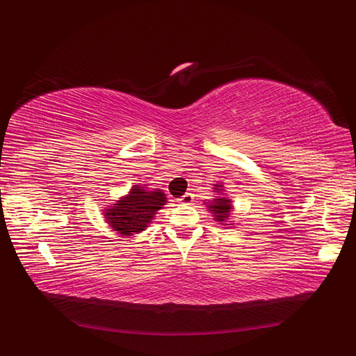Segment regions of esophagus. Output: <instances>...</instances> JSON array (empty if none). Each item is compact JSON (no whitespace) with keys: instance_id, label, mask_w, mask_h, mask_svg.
Listing matches in <instances>:
<instances>
[{"instance_id":"34e87169","label":"esophagus","mask_w":356,"mask_h":356,"mask_svg":"<svg viewBox=\"0 0 356 356\" xmlns=\"http://www.w3.org/2000/svg\"><path fill=\"white\" fill-rule=\"evenodd\" d=\"M179 203H184V205H191V203L194 202V195L191 193H185L182 197L177 199Z\"/></svg>"}]
</instances>
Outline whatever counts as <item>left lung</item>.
<instances>
[{
  "label": "left lung",
  "instance_id": "obj_1",
  "mask_svg": "<svg viewBox=\"0 0 356 356\" xmlns=\"http://www.w3.org/2000/svg\"><path fill=\"white\" fill-rule=\"evenodd\" d=\"M213 190L218 195H216L213 200L203 202V203H205L207 209L209 211L211 216L214 217V220L218 222V225L232 226L234 223L229 222V217H231L232 211H234L232 200L228 199L225 195V186H223V184H216Z\"/></svg>",
  "mask_w": 356,
  "mask_h": 356
}]
</instances>
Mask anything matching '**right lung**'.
Wrapping results in <instances>:
<instances>
[{
    "instance_id": "right-lung-1",
    "label": "right lung",
    "mask_w": 356,
    "mask_h": 356,
    "mask_svg": "<svg viewBox=\"0 0 356 356\" xmlns=\"http://www.w3.org/2000/svg\"><path fill=\"white\" fill-rule=\"evenodd\" d=\"M166 205V195L157 188L133 185L131 190L111 205L105 207V222L119 236H134L148 228L159 209Z\"/></svg>"
}]
</instances>
